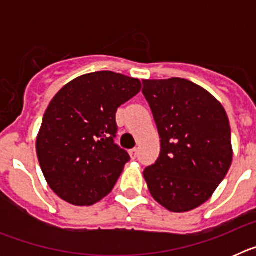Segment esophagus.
I'll return each mask as SVG.
<instances>
[{
  "mask_svg": "<svg viewBox=\"0 0 256 256\" xmlns=\"http://www.w3.org/2000/svg\"><path fill=\"white\" fill-rule=\"evenodd\" d=\"M130 155L132 159H136V158L138 156V148H132V150L130 151Z\"/></svg>",
  "mask_w": 256,
  "mask_h": 256,
  "instance_id": "1",
  "label": "esophagus"
}]
</instances>
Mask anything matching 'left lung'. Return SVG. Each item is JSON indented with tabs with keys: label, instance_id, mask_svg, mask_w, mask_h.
<instances>
[{
	"label": "left lung",
	"instance_id": "8db88e82",
	"mask_svg": "<svg viewBox=\"0 0 256 256\" xmlns=\"http://www.w3.org/2000/svg\"><path fill=\"white\" fill-rule=\"evenodd\" d=\"M160 136V155L144 169L151 196L173 212L212 198L232 162L227 112L216 97L187 79H144Z\"/></svg>",
	"mask_w": 256,
	"mask_h": 256
}]
</instances>
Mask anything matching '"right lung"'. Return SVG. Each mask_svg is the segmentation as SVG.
Segmentation results:
<instances>
[{
    "instance_id": "right-lung-1",
    "label": "right lung",
    "mask_w": 256,
    "mask_h": 256,
    "mask_svg": "<svg viewBox=\"0 0 256 256\" xmlns=\"http://www.w3.org/2000/svg\"><path fill=\"white\" fill-rule=\"evenodd\" d=\"M141 91V82L114 72L80 76L55 94L37 136V156L60 198L90 206L114 188L130 154L114 142L118 108Z\"/></svg>"
}]
</instances>
